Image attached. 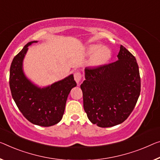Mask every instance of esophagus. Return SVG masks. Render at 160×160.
Returning <instances> with one entry per match:
<instances>
[{
    "mask_svg": "<svg viewBox=\"0 0 160 160\" xmlns=\"http://www.w3.org/2000/svg\"><path fill=\"white\" fill-rule=\"evenodd\" d=\"M73 77H74V80L77 82V83H79L81 82V81H82V73L78 72H77L74 73V74H73Z\"/></svg>",
    "mask_w": 160,
    "mask_h": 160,
    "instance_id": "obj_1",
    "label": "esophagus"
}]
</instances>
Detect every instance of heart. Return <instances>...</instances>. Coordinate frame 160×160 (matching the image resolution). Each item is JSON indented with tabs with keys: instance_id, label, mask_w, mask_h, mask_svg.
Masks as SVG:
<instances>
[{
	"instance_id": "obj_1",
	"label": "heart",
	"mask_w": 160,
	"mask_h": 160,
	"mask_svg": "<svg viewBox=\"0 0 160 160\" xmlns=\"http://www.w3.org/2000/svg\"><path fill=\"white\" fill-rule=\"evenodd\" d=\"M88 52L90 54H94L92 58V63L94 66L104 64L109 60L112 54L109 48L100 45L90 46Z\"/></svg>"
}]
</instances>
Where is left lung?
I'll return each instance as SVG.
<instances>
[{"label":"left lung","instance_id":"left-lung-1","mask_svg":"<svg viewBox=\"0 0 160 160\" xmlns=\"http://www.w3.org/2000/svg\"><path fill=\"white\" fill-rule=\"evenodd\" d=\"M118 61L85 68L81 85L83 109L88 119L100 127L119 124L134 110L141 91L139 66L134 56L121 45Z\"/></svg>","mask_w":160,"mask_h":160}]
</instances>
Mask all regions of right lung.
<instances>
[{
	"instance_id": "right-lung-1",
	"label": "right lung",
	"mask_w": 160,
	"mask_h": 160,
	"mask_svg": "<svg viewBox=\"0 0 160 160\" xmlns=\"http://www.w3.org/2000/svg\"><path fill=\"white\" fill-rule=\"evenodd\" d=\"M31 41L13 58L10 68L9 84L12 97L24 117L32 124L53 126L59 122L64 113L66 99L77 86L72 74L46 88H38L27 78L22 69L23 59Z\"/></svg>"
}]
</instances>
